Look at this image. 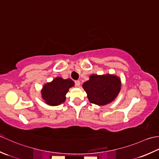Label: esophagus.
Listing matches in <instances>:
<instances>
[{"label":"esophagus","mask_w":159,"mask_h":159,"mask_svg":"<svg viewBox=\"0 0 159 159\" xmlns=\"http://www.w3.org/2000/svg\"><path fill=\"white\" fill-rule=\"evenodd\" d=\"M75 84L76 86L79 87L80 86V82L79 80H76V81H75Z\"/></svg>","instance_id":"1"}]
</instances>
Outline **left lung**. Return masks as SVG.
<instances>
[{"label":"left lung","instance_id":"1","mask_svg":"<svg viewBox=\"0 0 159 159\" xmlns=\"http://www.w3.org/2000/svg\"><path fill=\"white\" fill-rule=\"evenodd\" d=\"M90 103L104 106L114 100L121 89V81L115 75H92L83 84Z\"/></svg>","mask_w":159,"mask_h":159}]
</instances>
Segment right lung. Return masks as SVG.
I'll return each instance as SVG.
<instances>
[{
  "label": "right lung",
  "mask_w": 159,
  "mask_h": 159,
  "mask_svg": "<svg viewBox=\"0 0 159 159\" xmlns=\"http://www.w3.org/2000/svg\"><path fill=\"white\" fill-rule=\"evenodd\" d=\"M74 86V82L70 79L63 80L56 77L53 82L47 83L42 90V96L47 104L57 106L65 101L66 94L69 89Z\"/></svg>",
  "instance_id": "add662e5"
}]
</instances>
